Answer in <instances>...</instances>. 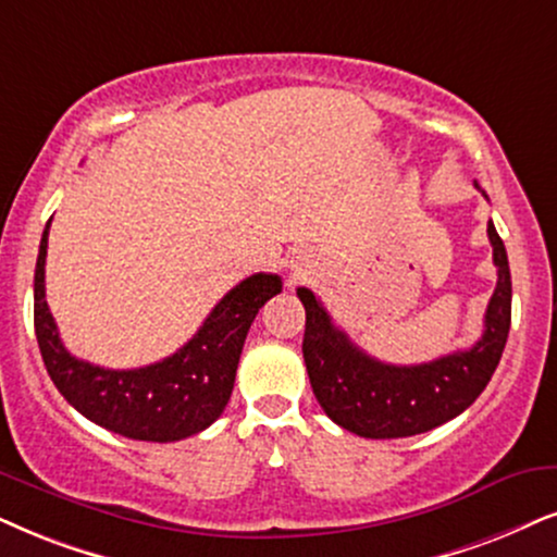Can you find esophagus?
I'll use <instances>...</instances> for the list:
<instances>
[{"label": "esophagus", "instance_id": "1", "mask_svg": "<svg viewBox=\"0 0 557 557\" xmlns=\"http://www.w3.org/2000/svg\"><path fill=\"white\" fill-rule=\"evenodd\" d=\"M306 274H311V267H308V264H293V280H302Z\"/></svg>", "mask_w": 557, "mask_h": 557}]
</instances>
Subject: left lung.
<instances>
[{"instance_id":"obj_1","label":"left lung","mask_w":557,"mask_h":557,"mask_svg":"<svg viewBox=\"0 0 557 557\" xmlns=\"http://www.w3.org/2000/svg\"><path fill=\"white\" fill-rule=\"evenodd\" d=\"M488 238L498 283L485 308L483 336L470 349L424 364H385L364 355L334 326L321 300L308 287H298L306 308L302 360L315 400L331 421L368 440H398L460 417L481 396L498 368L511 326L509 259L491 221Z\"/></svg>"}]
</instances>
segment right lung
Instances as JSON below:
<instances>
[{
    "label": "right lung",
    "mask_w": 557,
    "mask_h": 557,
    "mask_svg": "<svg viewBox=\"0 0 557 557\" xmlns=\"http://www.w3.org/2000/svg\"><path fill=\"white\" fill-rule=\"evenodd\" d=\"M51 226V221H48ZM48 226L35 262V336L53 385L82 417L144 442H177L208 429L234 391L238 357L259 308L283 290L277 274L257 272L223 295L200 331L166 360L108 370L63 347L46 302Z\"/></svg>",
    "instance_id": "1"
}]
</instances>
